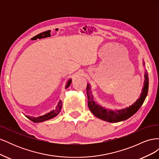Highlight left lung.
I'll return each mask as SVG.
<instances>
[{
	"mask_svg": "<svg viewBox=\"0 0 159 159\" xmlns=\"http://www.w3.org/2000/svg\"><path fill=\"white\" fill-rule=\"evenodd\" d=\"M143 66H145V62L143 61ZM148 89V75L147 71L145 72V81L144 86L142 89V92L137 100L131 106L120 110H110L105 109L96 103L93 100V96L91 93V86L89 84L87 85L86 91L88 95V104L89 110L95 117L109 123H117L125 121L130 118L140 109L145 101Z\"/></svg>",
	"mask_w": 159,
	"mask_h": 159,
	"instance_id": "obj_1",
	"label": "left lung"
}]
</instances>
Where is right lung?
Wrapping results in <instances>:
<instances>
[{"label":"right lung","instance_id":"obj_1","mask_svg":"<svg viewBox=\"0 0 159 159\" xmlns=\"http://www.w3.org/2000/svg\"><path fill=\"white\" fill-rule=\"evenodd\" d=\"M71 84V79H70L68 81H67V84L66 85V89L68 88ZM61 105H62V102H61V100H60L56 109L51 111H50L48 113H46L45 115H41V116L37 117L28 116V115H25V116L28 119H29L30 120H31L32 121L34 122V123H40V122L45 121H47V120L51 119L52 118L55 117L56 116H57V115L59 114V113L60 112V111L61 109Z\"/></svg>","mask_w":159,"mask_h":159}]
</instances>
